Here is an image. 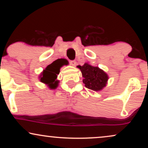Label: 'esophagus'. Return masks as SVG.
I'll return each instance as SVG.
<instances>
[{
	"label": "esophagus",
	"instance_id": "obj_1",
	"mask_svg": "<svg viewBox=\"0 0 148 148\" xmlns=\"http://www.w3.org/2000/svg\"><path fill=\"white\" fill-rule=\"evenodd\" d=\"M76 63H77V62H76L75 60H71V61H70V64L73 66L76 65Z\"/></svg>",
	"mask_w": 148,
	"mask_h": 148
}]
</instances>
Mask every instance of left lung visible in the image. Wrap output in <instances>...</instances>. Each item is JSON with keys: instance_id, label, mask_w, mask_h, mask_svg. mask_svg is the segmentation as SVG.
Masks as SVG:
<instances>
[{"instance_id": "left-lung-1", "label": "left lung", "mask_w": 148, "mask_h": 148, "mask_svg": "<svg viewBox=\"0 0 148 148\" xmlns=\"http://www.w3.org/2000/svg\"><path fill=\"white\" fill-rule=\"evenodd\" d=\"M84 78L83 82L87 88L95 92L102 90L108 84V75L104 71L98 66H94L88 62H85L84 65H79Z\"/></svg>"}]
</instances>
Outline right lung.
Wrapping results in <instances>:
<instances>
[{"mask_svg":"<svg viewBox=\"0 0 148 148\" xmlns=\"http://www.w3.org/2000/svg\"><path fill=\"white\" fill-rule=\"evenodd\" d=\"M62 63L61 60H56L46 66L39 77L40 82L46 84L48 88L51 90H54L57 88L59 82L57 80V75L59 74Z\"/></svg>","mask_w":148,"mask_h":148,"instance_id":"1","label":"right lung"}]
</instances>
